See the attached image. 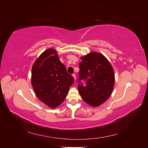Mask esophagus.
I'll return each instance as SVG.
<instances>
[{"label": "esophagus", "instance_id": "1", "mask_svg": "<svg viewBox=\"0 0 148 148\" xmlns=\"http://www.w3.org/2000/svg\"><path fill=\"white\" fill-rule=\"evenodd\" d=\"M72 76L73 77V78H74V79H75V80H76V75H75V74H73V75H72Z\"/></svg>", "mask_w": 148, "mask_h": 148}]
</instances>
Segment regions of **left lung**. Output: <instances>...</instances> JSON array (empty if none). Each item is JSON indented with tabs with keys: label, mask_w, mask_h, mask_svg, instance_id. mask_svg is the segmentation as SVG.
I'll use <instances>...</instances> for the list:
<instances>
[{
	"label": "left lung",
	"mask_w": 148,
	"mask_h": 148,
	"mask_svg": "<svg viewBox=\"0 0 148 148\" xmlns=\"http://www.w3.org/2000/svg\"><path fill=\"white\" fill-rule=\"evenodd\" d=\"M78 89L87 104L99 106L108 99L115 82L114 70L99 53L91 52L81 58Z\"/></svg>",
	"instance_id": "8db88e82"
}]
</instances>
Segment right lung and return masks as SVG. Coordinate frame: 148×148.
I'll return each instance as SVG.
<instances>
[{"label":"right lung","instance_id":"1","mask_svg":"<svg viewBox=\"0 0 148 148\" xmlns=\"http://www.w3.org/2000/svg\"><path fill=\"white\" fill-rule=\"evenodd\" d=\"M73 83V77L67 72L54 49H47L34 62L31 84L39 100L49 107L59 106Z\"/></svg>","mask_w":148,"mask_h":148}]
</instances>
